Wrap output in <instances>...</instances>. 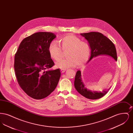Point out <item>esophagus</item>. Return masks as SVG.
I'll list each match as a JSON object with an SVG mask.
<instances>
[{"label":"esophagus","mask_w":133,"mask_h":133,"mask_svg":"<svg viewBox=\"0 0 133 133\" xmlns=\"http://www.w3.org/2000/svg\"><path fill=\"white\" fill-rule=\"evenodd\" d=\"M66 71V70L63 69H61V73H64Z\"/></svg>","instance_id":"obj_1"}]
</instances>
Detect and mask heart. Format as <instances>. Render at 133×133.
<instances>
[{"mask_svg":"<svg viewBox=\"0 0 133 133\" xmlns=\"http://www.w3.org/2000/svg\"><path fill=\"white\" fill-rule=\"evenodd\" d=\"M60 43L61 47L56 41H52L49 48L51 57L56 61L63 57V50H69L67 53L68 58L58 62L57 67L67 69L75 67L77 65L80 67L88 61L91 52V47L88 42L83 41L75 35H69L61 38Z\"/></svg>","mask_w":133,"mask_h":133,"instance_id":"heart-1","label":"heart"}]
</instances>
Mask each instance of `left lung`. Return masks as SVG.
Listing matches in <instances>:
<instances>
[{
    "label": "left lung",
    "mask_w": 133,
    "mask_h": 133,
    "mask_svg": "<svg viewBox=\"0 0 133 133\" xmlns=\"http://www.w3.org/2000/svg\"><path fill=\"white\" fill-rule=\"evenodd\" d=\"M88 41L91 47V56L89 62L92 59L96 57L103 56H109L112 57L116 61H117V56L116 47L113 43L106 36L99 32H91L89 33L80 34ZM74 86L79 93L85 98L95 100L100 99L107 93L108 90L103 91H92L85 88L81 79V73L80 70L76 73Z\"/></svg>",
    "instance_id": "left-lung-1"
}]
</instances>
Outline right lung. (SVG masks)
Masks as SVG:
<instances>
[{"label": "right lung", "instance_id": "right-lung-1", "mask_svg": "<svg viewBox=\"0 0 133 133\" xmlns=\"http://www.w3.org/2000/svg\"><path fill=\"white\" fill-rule=\"evenodd\" d=\"M56 37L53 33L39 32L24 38L15 54V75L26 94L34 99H43L55 90L61 76L59 69L50 70L54 63L49 48Z\"/></svg>", "mask_w": 133, "mask_h": 133}]
</instances>
